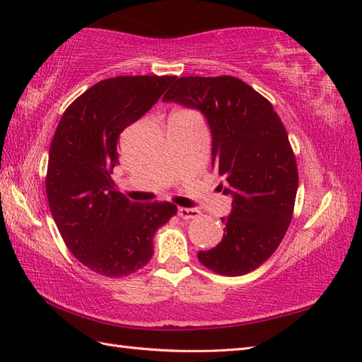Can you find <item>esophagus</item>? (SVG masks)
<instances>
[{
  "label": "esophagus",
  "instance_id": "1",
  "mask_svg": "<svg viewBox=\"0 0 362 362\" xmlns=\"http://www.w3.org/2000/svg\"><path fill=\"white\" fill-rule=\"evenodd\" d=\"M177 213H179V216L182 219H193V218L199 216V211L197 210H194V209H185V206H180V209L177 210Z\"/></svg>",
  "mask_w": 362,
  "mask_h": 362
}]
</instances>
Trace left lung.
Returning a JSON list of instances; mask_svg holds the SVG:
<instances>
[{"label": "left lung", "instance_id": "obj_1", "mask_svg": "<svg viewBox=\"0 0 362 362\" xmlns=\"http://www.w3.org/2000/svg\"><path fill=\"white\" fill-rule=\"evenodd\" d=\"M201 112L211 132V166L226 177L232 211L222 241L197 253L221 275H244L279 247L294 210L298 174L289 138L272 104L232 76L175 79L163 96Z\"/></svg>", "mask_w": 362, "mask_h": 362}]
</instances>
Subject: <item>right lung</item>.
<instances>
[{
	"label": "right lung",
	"instance_id": "right-lung-1",
	"mask_svg": "<svg viewBox=\"0 0 362 362\" xmlns=\"http://www.w3.org/2000/svg\"><path fill=\"white\" fill-rule=\"evenodd\" d=\"M174 76H117L68 107L54 134L46 196L66 247L83 266L124 276L152 257L156 230L177 213L169 202L138 204L112 180L119 134L151 110Z\"/></svg>",
	"mask_w": 362,
	"mask_h": 362
}]
</instances>
